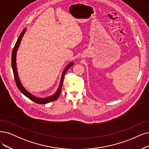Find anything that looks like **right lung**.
<instances>
[{
  "label": "right lung",
  "instance_id": "right-lung-1",
  "mask_svg": "<svg viewBox=\"0 0 149 149\" xmlns=\"http://www.w3.org/2000/svg\"><path fill=\"white\" fill-rule=\"evenodd\" d=\"M26 32V29H24L22 31L21 33L20 34V35L18 37V39H17L16 43L13 47V49L12 51V54H11V67H12V69H13V74H14V78H15V82L16 86L18 88L19 90L21 91V93H22L24 95H25L26 97H27L28 98H29L30 100H32L33 102H34L35 103H38V104H46L47 103H49L51 102H53V101L56 100L58 97L59 95L61 94V89H62V84H63V78H64V76L66 73V72L67 71V70L73 65L74 63L71 62L70 64H68L67 65V67L65 68V69L64 70L63 72L62 73V78H61V84H60V86H59L58 90L57 91V92L54 94L52 95L51 97H47L45 98H37L36 97L33 96V95L30 93L28 91H27L26 89L23 87V86H22L21 83L19 81V77H18V74H17V68H16V52L17 50V48H18L21 41L22 40V38L23 37L24 34Z\"/></svg>",
  "mask_w": 149,
  "mask_h": 149
}]
</instances>
